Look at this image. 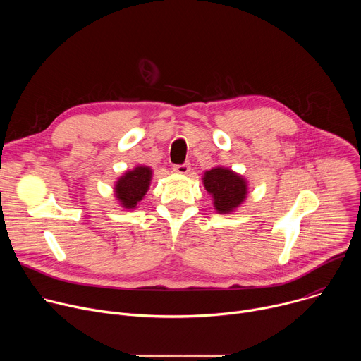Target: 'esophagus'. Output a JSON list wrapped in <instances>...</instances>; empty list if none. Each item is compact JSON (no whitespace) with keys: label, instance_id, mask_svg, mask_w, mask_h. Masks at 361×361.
I'll return each mask as SVG.
<instances>
[{"label":"esophagus","instance_id":"obj_1","mask_svg":"<svg viewBox=\"0 0 361 361\" xmlns=\"http://www.w3.org/2000/svg\"><path fill=\"white\" fill-rule=\"evenodd\" d=\"M190 169L191 166L188 163H183V164H177L173 167L174 173H178V174H188L190 173Z\"/></svg>","mask_w":361,"mask_h":361}]
</instances>
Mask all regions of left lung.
<instances>
[{"label":"left lung","instance_id":"8db88e82","mask_svg":"<svg viewBox=\"0 0 361 361\" xmlns=\"http://www.w3.org/2000/svg\"><path fill=\"white\" fill-rule=\"evenodd\" d=\"M202 181L205 190L213 195L214 207L219 213H231L247 195V184L244 178L223 167L205 171Z\"/></svg>","mask_w":361,"mask_h":361}]
</instances>
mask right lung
<instances>
[{
  "instance_id": "right-lung-1",
  "label": "right lung",
  "mask_w": 361,
  "mask_h": 361,
  "mask_svg": "<svg viewBox=\"0 0 361 361\" xmlns=\"http://www.w3.org/2000/svg\"><path fill=\"white\" fill-rule=\"evenodd\" d=\"M151 181V170L138 166L127 171L116 184V195L126 209H134L137 202L142 200Z\"/></svg>"
}]
</instances>
